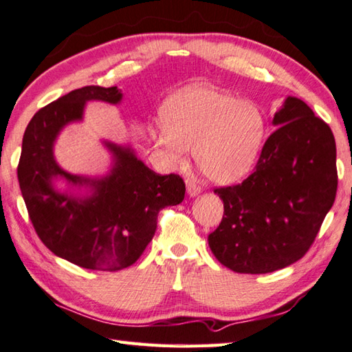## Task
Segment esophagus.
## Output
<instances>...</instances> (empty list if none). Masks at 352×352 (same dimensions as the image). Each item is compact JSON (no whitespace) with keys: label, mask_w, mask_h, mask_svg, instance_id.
I'll list each match as a JSON object with an SVG mask.
<instances>
[{"label":"esophagus","mask_w":352,"mask_h":352,"mask_svg":"<svg viewBox=\"0 0 352 352\" xmlns=\"http://www.w3.org/2000/svg\"><path fill=\"white\" fill-rule=\"evenodd\" d=\"M200 191H202V188H200L196 181H191V179L186 181V192H188L190 197H196Z\"/></svg>","instance_id":"34e87169"}]
</instances>
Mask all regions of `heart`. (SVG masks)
Instances as JSON below:
<instances>
[{"label":"heart","mask_w":352,"mask_h":352,"mask_svg":"<svg viewBox=\"0 0 352 352\" xmlns=\"http://www.w3.org/2000/svg\"><path fill=\"white\" fill-rule=\"evenodd\" d=\"M164 129L153 140L171 160L192 148L196 166L208 181L228 185L254 167L266 136V117L250 100H240L210 86H188L161 107Z\"/></svg>","instance_id":"obj_1"}]
</instances>
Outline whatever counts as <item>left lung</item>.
<instances>
[{
	"label": "left lung",
	"instance_id": "left-lung-1",
	"mask_svg": "<svg viewBox=\"0 0 352 352\" xmlns=\"http://www.w3.org/2000/svg\"><path fill=\"white\" fill-rule=\"evenodd\" d=\"M272 123L278 129L254 173L239 185L214 190L225 214L208 245L236 274H269L300 260L336 199L329 126L296 97L284 100Z\"/></svg>",
	"mask_w": 352,
	"mask_h": 352
}]
</instances>
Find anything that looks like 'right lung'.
Wrapping results in <instances>:
<instances>
[{
    "instance_id": "1",
    "label": "right lung",
    "mask_w": 352,
    "mask_h": 352,
    "mask_svg": "<svg viewBox=\"0 0 352 352\" xmlns=\"http://www.w3.org/2000/svg\"><path fill=\"white\" fill-rule=\"evenodd\" d=\"M121 100L117 86H85L42 107L24 132L18 181L34 231L54 255L83 269L132 266L153 239L157 212L185 196L182 177L156 175L131 144L103 141L112 157L103 176L73 175L57 164V136L83 121L86 103Z\"/></svg>"
}]
</instances>
